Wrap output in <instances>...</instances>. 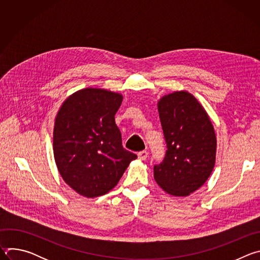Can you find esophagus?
I'll use <instances>...</instances> for the list:
<instances>
[{
    "label": "esophagus",
    "mask_w": 260,
    "mask_h": 260,
    "mask_svg": "<svg viewBox=\"0 0 260 260\" xmlns=\"http://www.w3.org/2000/svg\"><path fill=\"white\" fill-rule=\"evenodd\" d=\"M138 156H139V158H140L141 160H146L147 157H148V152H147L146 150L140 151V152L138 153Z\"/></svg>",
    "instance_id": "obj_1"
}]
</instances>
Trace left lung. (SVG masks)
<instances>
[{"label":"left lung","mask_w":260,"mask_h":260,"mask_svg":"<svg viewBox=\"0 0 260 260\" xmlns=\"http://www.w3.org/2000/svg\"><path fill=\"white\" fill-rule=\"evenodd\" d=\"M157 107L168 149L153 168L154 179L169 194L187 197L203 186L214 169V127L204 107L187 91L165 95Z\"/></svg>","instance_id":"8db88e82"}]
</instances>
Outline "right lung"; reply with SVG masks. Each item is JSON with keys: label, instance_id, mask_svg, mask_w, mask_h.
I'll use <instances>...</instances> for the list:
<instances>
[{"label": "right lung", "instance_id": "obj_1", "mask_svg": "<svg viewBox=\"0 0 260 260\" xmlns=\"http://www.w3.org/2000/svg\"><path fill=\"white\" fill-rule=\"evenodd\" d=\"M120 93L84 88L61 105L53 129V153L63 181L79 194L96 198L113 189L137 155L124 149L115 114Z\"/></svg>", "mask_w": 260, "mask_h": 260}]
</instances>
